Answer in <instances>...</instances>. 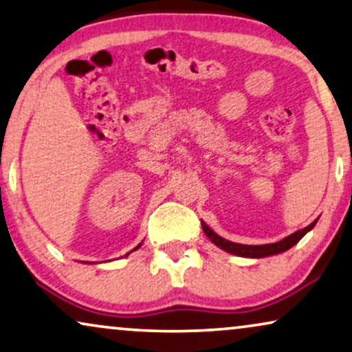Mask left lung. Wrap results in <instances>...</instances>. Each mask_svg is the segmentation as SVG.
<instances>
[{
    "label": "left lung",
    "instance_id": "obj_1",
    "mask_svg": "<svg viewBox=\"0 0 352 352\" xmlns=\"http://www.w3.org/2000/svg\"><path fill=\"white\" fill-rule=\"evenodd\" d=\"M317 223V219L314 223H311L307 228L301 229V230H296V232H293L292 235H288V237L282 239L280 242H276V243H266V245H243V243H234L230 242V240H226L221 237L214 232V230H211L208 226H206L204 221H201V228H204V232L206 237H208L211 242H213L216 247H219L221 250H224V252H228L230 254H235V256H242V258H266V256H272V254H278V253H283L287 252L288 248H292L293 245H296L300 240L305 237V235L312 230Z\"/></svg>",
    "mask_w": 352,
    "mask_h": 352
}]
</instances>
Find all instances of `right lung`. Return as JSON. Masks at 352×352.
<instances>
[{"instance_id":"1","label":"right lung","mask_w":352,"mask_h":352,"mask_svg":"<svg viewBox=\"0 0 352 352\" xmlns=\"http://www.w3.org/2000/svg\"><path fill=\"white\" fill-rule=\"evenodd\" d=\"M139 247H141V243H139V245H138V247H136V248H134V250H138ZM134 250H133V252H134ZM129 253H131V252H129ZM129 253H128V254H129ZM128 254H126V256H128Z\"/></svg>"}]
</instances>
